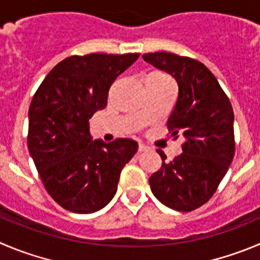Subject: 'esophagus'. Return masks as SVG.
Returning <instances> with one entry per match:
<instances>
[{"mask_svg":"<svg viewBox=\"0 0 260 260\" xmlns=\"http://www.w3.org/2000/svg\"><path fill=\"white\" fill-rule=\"evenodd\" d=\"M149 149V147L146 146V145H144V144H141V142H140V144H138V152H142V151H146V150Z\"/></svg>","mask_w":260,"mask_h":260,"instance_id":"obj_1","label":"esophagus"}]
</instances>
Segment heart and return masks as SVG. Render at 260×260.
I'll use <instances>...</instances> for the list:
<instances>
[{"instance_id":"obj_1","label":"heart","mask_w":260,"mask_h":260,"mask_svg":"<svg viewBox=\"0 0 260 260\" xmlns=\"http://www.w3.org/2000/svg\"><path fill=\"white\" fill-rule=\"evenodd\" d=\"M147 78H151V79H160V81H169L168 77H166L164 74H161V73H152V74H150Z\"/></svg>"}]
</instances>
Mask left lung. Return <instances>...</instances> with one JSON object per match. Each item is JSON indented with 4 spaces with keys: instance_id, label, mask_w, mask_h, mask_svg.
<instances>
[{
    "instance_id": "obj_1",
    "label": "left lung",
    "mask_w": 260,
    "mask_h": 260,
    "mask_svg": "<svg viewBox=\"0 0 260 260\" xmlns=\"http://www.w3.org/2000/svg\"><path fill=\"white\" fill-rule=\"evenodd\" d=\"M176 79L178 96L167 125L174 140L185 137L181 155L150 177L155 198L178 212H191L214 195L235 155L234 110L217 78L203 62L171 52L142 55Z\"/></svg>"
}]
</instances>
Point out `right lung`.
<instances>
[{"instance_id":"obj_1","label":"right lung","mask_w":260,"mask_h":260,"mask_svg":"<svg viewBox=\"0 0 260 260\" xmlns=\"http://www.w3.org/2000/svg\"><path fill=\"white\" fill-rule=\"evenodd\" d=\"M140 53H88L60 61L43 79L29 106L28 149L48 195L78 214L103 209L114 198L123 167L137 142L92 141L89 123L108 104L118 75Z\"/></svg>"}]
</instances>
